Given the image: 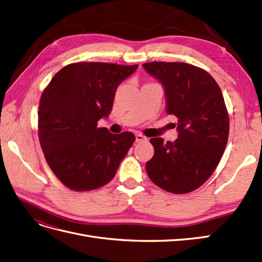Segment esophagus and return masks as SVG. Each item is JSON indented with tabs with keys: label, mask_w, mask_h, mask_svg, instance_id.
<instances>
[{
	"label": "esophagus",
	"mask_w": 262,
	"mask_h": 262,
	"mask_svg": "<svg viewBox=\"0 0 262 262\" xmlns=\"http://www.w3.org/2000/svg\"><path fill=\"white\" fill-rule=\"evenodd\" d=\"M136 141L137 142H144V141H146V138L144 136H142V134L138 133V134H136Z\"/></svg>",
	"instance_id": "34e87169"
}]
</instances>
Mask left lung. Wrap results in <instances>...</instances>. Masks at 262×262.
Listing matches in <instances>:
<instances>
[{"label": "left lung", "instance_id": "8db88e82", "mask_svg": "<svg viewBox=\"0 0 262 262\" xmlns=\"http://www.w3.org/2000/svg\"><path fill=\"white\" fill-rule=\"evenodd\" d=\"M143 69L165 92L166 113L177 118L178 138L164 143L149 140L154 155L146 172L155 185L171 193H187L203 185L225 150L229 118L215 80L184 62H149Z\"/></svg>", "mask_w": 262, "mask_h": 262}]
</instances>
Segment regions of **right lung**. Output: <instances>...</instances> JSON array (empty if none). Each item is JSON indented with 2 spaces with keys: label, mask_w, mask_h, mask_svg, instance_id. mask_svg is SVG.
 <instances>
[{
  "label": "right lung",
  "mask_w": 262,
  "mask_h": 262,
  "mask_svg": "<svg viewBox=\"0 0 262 262\" xmlns=\"http://www.w3.org/2000/svg\"><path fill=\"white\" fill-rule=\"evenodd\" d=\"M138 67L73 63L60 70L43 91L39 141L51 170L68 188L89 191L115 177L136 137L113 134L97 122L108 118L118 86Z\"/></svg>",
  "instance_id": "add662e5"
}]
</instances>
